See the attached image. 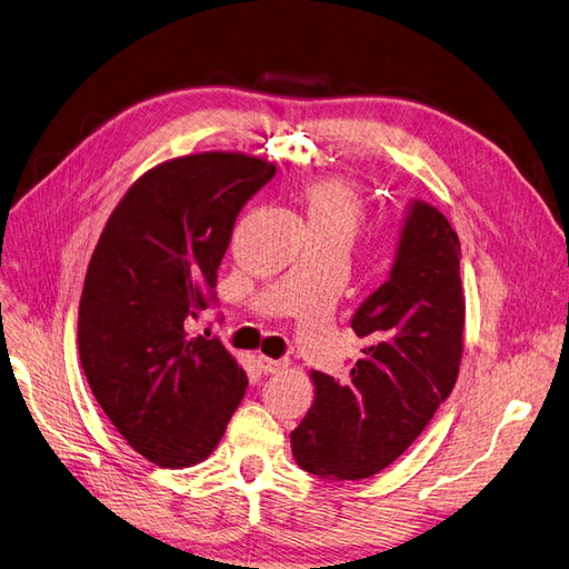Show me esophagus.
Masks as SVG:
<instances>
[{
    "label": "esophagus",
    "instance_id": "obj_1",
    "mask_svg": "<svg viewBox=\"0 0 569 569\" xmlns=\"http://www.w3.org/2000/svg\"><path fill=\"white\" fill-rule=\"evenodd\" d=\"M258 363H260V369L264 371V373H281L286 366H288V359H269V357H260L258 359Z\"/></svg>",
    "mask_w": 569,
    "mask_h": 569
}]
</instances>
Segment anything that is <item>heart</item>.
Here are the masks:
<instances>
[{"label":"heart","mask_w":569,"mask_h":569,"mask_svg":"<svg viewBox=\"0 0 569 569\" xmlns=\"http://www.w3.org/2000/svg\"><path fill=\"white\" fill-rule=\"evenodd\" d=\"M309 224L340 227L352 236L361 219L359 191L345 179H317L305 187Z\"/></svg>","instance_id":"heart-1"}]
</instances>
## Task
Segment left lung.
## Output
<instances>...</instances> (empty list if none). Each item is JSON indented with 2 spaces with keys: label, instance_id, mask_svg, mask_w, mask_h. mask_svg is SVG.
Segmentation results:
<instances>
[{
  "label": "left lung",
  "instance_id": "1",
  "mask_svg": "<svg viewBox=\"0 0 569 569\" xmlns=\"http://www.w3.org/2000/svg\"><path fill=\"white\" fill-rule=\"evenodd\" d=\"M463 321L458 236L435 206L411 200L388 281L352 317L363 357L350 380L311 371L315 405L290 432L298 466L342 482L397 461L453 390Z\"/></svg>",
  "mask_w": 569,
  "mask_h": 569
}]
</instances>
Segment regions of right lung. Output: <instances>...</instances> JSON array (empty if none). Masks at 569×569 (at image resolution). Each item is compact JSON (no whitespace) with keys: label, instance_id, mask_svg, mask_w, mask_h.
<instances>
[{"label":"right lung","instance_id":"obj_1","mask_svg":"<svg viewBox=\"0 0 569 569\" xmlns=\"http://www.w3.org/2000/svg\"><path fill=\"white\" fill-rule=\"evenodd\" d=\"M277 174L243 153H196L139 177L91 254L78 317L91 392L134 451L162 468L200 463L248 378L219 338L187 321L217 302L238 212Z\"/></svg>","mask_w":569,"mask_h":569}]
</instances>
